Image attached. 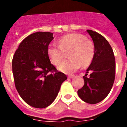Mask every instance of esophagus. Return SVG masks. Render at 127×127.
<instances>
[{"instance_id": "1", "label": "esophagus", "mask_w": 127, "mask_h": 127, "mask_svg": "<svg viewBox=\"0 0 127 127\" xmlns=\"http://www.w3.org/2000/svg\"><path fill=\"white\" fill-rule=\"evenodd\" d=\"M73 77H74V76L72 75H70L68 76V78H69V79H72V78H73Z\"/></svg>"}]
</instances>
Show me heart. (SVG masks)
<instances>
[{
  "label": "heart",
  "mask_w": 127,
  "mask_h": 127,
  "mask_svg": "<svg viewBox=\"0 0 127 127\" xmlns=\"http://www.w3.org/2000/svg\"><path fill=\"white\" fill-rule=\"evenodd\" d=\"M59 45L51 44L47 47V55L54 64L61 63L64 52H69L70 59L62 62L58 66L61 72L71 74L80 68L82 64L88 66L95 56L93 43L81 34H69L63 36L58 41Z\"/></svg>",
  "instance_id": "obj_1"
}]
</instances>
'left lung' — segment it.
<instances>
[{
	"label": "left lung",
	"mask_w": 127,
	"mask_h": 127,
	"mask_svg": "<svg viewBox=\"0 0 127 127\" xmlns=\"http://www.w3.org/2000/svg\"><path fill=\"white\" fill-rule=\"evenodd\" d=\"M95 45V56L86 73L83 77L84 85L77 91L80 98L86 103H98L108 95L115 80L116 61L109 42L101 34L87 30ZM88 72H91L89 77Z\"/></svg>",
	"instance_id": "1"
}]
</instances>
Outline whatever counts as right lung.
<instances>
[{
    "instance_id": "obj_1",
    "label": "right lung",
    "mask_w": 127,
    "mask_h": 127,
    "mask_svg": "<svg viewBox=\"0 0 127 127\" xmlns=\"http://www.w3.org/2000/svg\"><path fill=\"white\" fill-rule=\"evenodd\" d=\"M52 32H36L26 37L15 51L12 70L15 88L29 105L45 108L53 103L67 79L50 63L47 47Z\"/></svg>"
}]
</instances>
